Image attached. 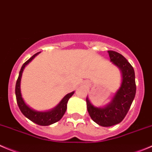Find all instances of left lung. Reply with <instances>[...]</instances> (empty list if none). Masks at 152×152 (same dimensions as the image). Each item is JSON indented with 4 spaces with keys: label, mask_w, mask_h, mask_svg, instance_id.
I'll list each match as a JSON object with an SVG mask.
<instances>
[{
    "label": "left lung",
    "mask_w": 152,
    "mask_h": 152,
    "mask_svg": "<svg viewBox=\"0 0 152 152\" xmlns=\"http://www.w3.org/2000/svg\"><path fill=\"white\" fill-rule=\"evenodd\" d=\"M110 61L121 72L122 82L110 101L103 107H96L86 98L90 117L99 126L109 127L123 121L127 114L136 94L135 73L133 67L121 54L107 51Z\"/></svg>",
    "instance_id": "8db88e82"
}]
</instances>
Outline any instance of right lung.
Returning a JSON list of instances; mask_svg holds the SVG:
<instances>
[{
    "mask_svg": "<svg viewBox=\"0 0 152 152\" xmlns=\"http://www.w3.org/2000/svg\"><path fill=\"white\" fill-rule=\"evenodd\" d=\"M41 52L37 53L35 55L32 56L29 59H28L24 64L22 65L21 68H20V72H19V76L17 79L15 85V96L16 99H17L18 105L19 108H20V111L23 113V115L31 120L33 123H36V124L39 125V126H50L53 123H56V122L59 121L61 119V117L64 116V113H65L66 110H67V104L68 102L69 99L73 95L74 91L67 94V95L64 96V98L60 101V102L56 106L53 108L50 109L49 110H46V111H39V110H36L35 109L29 107L25 101L23 100V97H22L21 92H20V80H21L22 73H23V69L25 68L26 65L35 58L36 56L39 55Z\"/></svg>",
    "mask_w": 152,
    "mask_h": 152,
    "instance_id": "obj_1",
    "label": "right lung"
}]
</instances>
